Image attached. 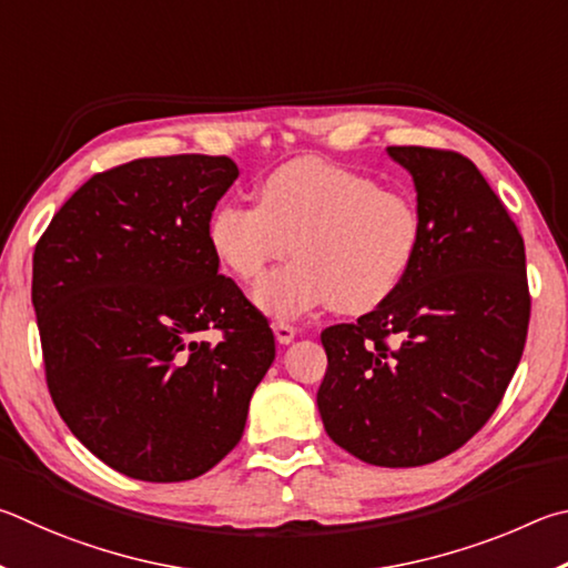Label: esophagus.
I'll use <instances>...</instances> for the list:
<instances>
[{
  "label": "esophagus",
  "instance_id": "obj_1",
  "mask_svg": "<svg viewBox=\"0 0 568 568\" xmlns=\"http://www.w3.org/2000/svg\"><path fill=\"white\" fill-rule=\"evenodd\" d=\"M274 336H276V342L290 344L294 339V326L290 322H284V320H276L274 322Z\"/></svg>",
  "mask_w": 568,
  "mask_h": 568
}]
</instances>
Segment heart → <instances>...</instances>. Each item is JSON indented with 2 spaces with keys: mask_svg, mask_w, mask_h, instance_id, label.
I'll return each instance as SVG.
<instances>
[{
  "mask_svg": "<svg viewBox=\"0 0 568 568\" xmlns=\"http://www.w3.org/2000/svg\"><path fill=\"white\" fill-rule=\"evenodd\" d=\"M372 244H369V239H366L364 234L359 236V239H356V242H354V246H352V254H356V256H369L372 254Z\"/></svg>",
  "mask_w": 568,
  "mask_h": 568,
  "instance_id": "heart-1",
  "label": "heart"
}]
</instances>
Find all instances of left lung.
Segmentation results:
<instances>
[{
	"label": "left lung",
	"instance_id": "8db88e82",
	"mask_svg": "<svg viewBox=\"0 0 568 568\" xmlns=\"http://www.w3.org/2000/svg\"><path fill=\"white\" fill-rule=\"evenodd\" d=\"M236 176L229 156L136 159L79 186L34 248L49 394L129 479L189 481L222 462L274 362L272 329L219 274L209 236ZM209 325L222 341L183 342Z\"/></svg>",
	"mask_w": 568,
	"mask_h": 568
}]
</instances>
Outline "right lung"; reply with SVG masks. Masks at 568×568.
<instances>
[{
    "label": "right lung",
    "mask_w": 568,
    "mask_h": 568,
    "mask_svg": "<svg viewBox=\"0 0 568 568\" xmlns=\"http://www.w3.org/2000/svg\"><path fill=\"white\" fill-rule=\"evenodd\" d=\"M416 192L399 284L356 324L322 332L326 434L374 466L432 464L489 422L519 366L529 286L519 229L469 159L389 146Z\"/></svg>",
    "instance_id": "1"
}]
</instances>
